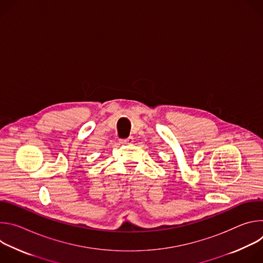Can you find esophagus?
Returning a JSON list of instances; mask_svg holds the SVG:
<instances>
[{
    "mask_svg": "<svg viewBox=\"0 0 263 263\" xmlns=\"http://www.w3.org/2000/svg\"><path fill=\"white\" fill-rule=\"evenodd\" d=\"M134 141V138L132 136L128 137V138H125V139H122L121 140V143H124V144H129V143H132Z\"/></svg>",
    "mask_w": 263,
    "mask_h": 263,
    "instance_id": "esophagus-1",
    "label": "esophagus"
}]
</instances>
